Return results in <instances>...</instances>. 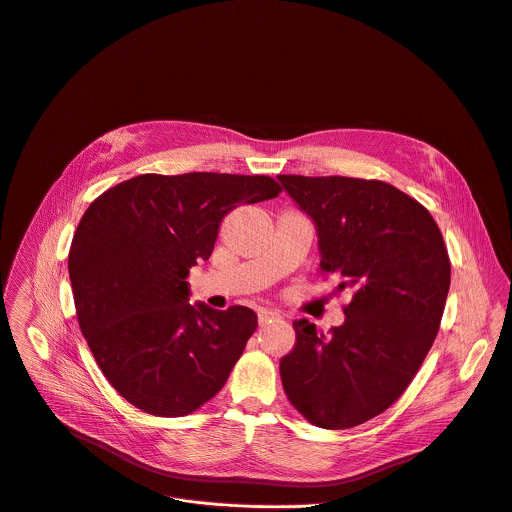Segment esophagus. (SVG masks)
<instances>
[{"label":"esophagus","mask_w":512,"mask_h":512,"mask_svg":"<svg viewBox=\"0 0 512 512\" xmlns=\"http://www.w3.org/2000/svg\"><path fill=\"white\" fill-rule=\"evenodd\" d=\"M257 319H259V323H261V325H267V323H271V321H277V319H281V315H279L277 311H271V309H263V311H259Z\"/></svg>","instance_id":"1"}]
</instances>
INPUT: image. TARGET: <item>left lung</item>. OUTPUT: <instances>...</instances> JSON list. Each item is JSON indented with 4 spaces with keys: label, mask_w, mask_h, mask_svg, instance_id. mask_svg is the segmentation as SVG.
I'll return each instance as SVG.
<instances>
[{
    "label": "left lung",
    "mask_w": 512,
    "mask_h": 512,
    "mask_svg": "<svg viewBox=\"0 0 512 512\" xmlns=\"http://www.w3.org/2000/svg\"><path fill=\"white\" fill-rule=\"evenodd\" d=\"M277 179L315 221L321 275L352 295L344 325L327 333L293 321L283 390L309 424L354 428L388 410L428 356L450 289L448 251L428 209L384 181Z\"/></svg>",
    "instance_id": "obj_1"
}]
</instances>
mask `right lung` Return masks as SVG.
<instances>
[{
  "label": "right lung",
  "mask_w": 512,
  "mask_h": 512,
  "mask_svg": "<svg viewBox=\"0 0 512 512\" xmlns=\"http://www.w3.org/2000/svg\"><path fill=\"white\" fill-rule=\"evenodd\" d=\"M279 193L265 175H138L86 209L68 253L78 325L126 402L179 418L225 386L257 315L191 305L185 279L211 257L229 211Z\"/></svg>",
  "instance_id": "right-lung-1"
}]
</instances>
